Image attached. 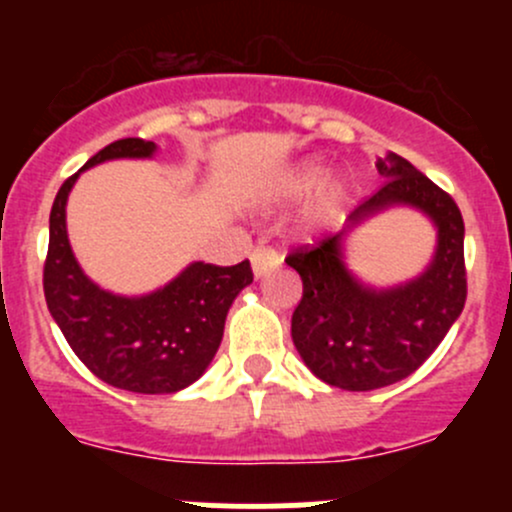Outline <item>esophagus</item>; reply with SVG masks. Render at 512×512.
<instances>
[{
	"instance_id": "1",
	"label": "esophagus",
	"mask_w": 512,
	"mask_h": 512,
	"mask_svg": "<svg viewBox=\"0 0 512 512\" xmlns=\"http://www.w3.org/2000/svg\"><path fill=\"white\" fill-rule=\"evenodd\" d=\"M250 262H252V272H255V277L257 280H262V277H267L270 272H275L282 260L272 247H257V250L250 255Z\"/></svg>"
}]
</instances>
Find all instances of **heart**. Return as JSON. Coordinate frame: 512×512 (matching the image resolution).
<instances>
[{
  "label": "heart",
  "instance_id": "b5f03b06",
  "mask_svg": "<svg viewBox=\"0 0 512 512\" xmlns=\"http://www.w3.org/2000/svg\"><path fill=\"white\" fill-rule=\"evenodd\" d=\"M327 175L329 168L322 160L304 158L275 175L270 190H267V198L277 205H289L314 195L304 210L302 227L307 232H322L342 218L349 200V190L344 183L324 185Z\"/></svg>",
  "mask_w": 512,
  "mask_h": 512
}]
</instances>
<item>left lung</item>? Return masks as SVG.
Returning <instances> with one entry per match:
<instances>
[{
  "label": "left lung",
  "mask_w": 512,
  "mask_h": 512,
  "mask_svg": "<svg viewBox=\"0 0 512 512\" xmlns=\"http://www.w3.org/2000/svg\"><path fill=\"white\" fill-rule=\"evenodd\" d=\"M376 168L384 183L349 215L344 230L285 260L302 277L294 347L317 379L344 391L381 389L414 374L466 304V227L456 200L396 153L376 160ZM396 204L418 209L437 227L434 260L404 286H364L343 262V240L356 224Z\"/></svg>",
  "instance_id": "left-lung-1"
}]
</instances>
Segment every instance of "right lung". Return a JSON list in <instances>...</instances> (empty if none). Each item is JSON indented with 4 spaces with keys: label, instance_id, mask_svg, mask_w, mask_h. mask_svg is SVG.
<instances>
[{
    "label": "right lung",
    "instance_id": "obj_1",
    "mask_svg": "<svg viewBox=\"0 0 512 512\" xmlns=\"http://www.w3.org/2000/svg\"><path fill=\"white\" fill-rule=\"evenodd\" d=\"M158 146L121 138L71 175L49 215L44 297L74 354L106 384L136 394H175L205 374L223 342L232 302L252 282L250 262L232 267L190 262L175 280L123 297L98 287L76 262L66 232V200L86 168L118 158H153Z\"/></svg>",
    "mask_w": 512,
    "mask_h": 512
}]
</instances>
